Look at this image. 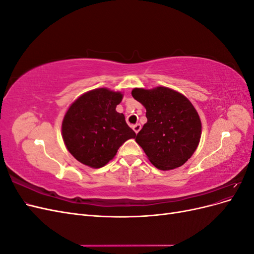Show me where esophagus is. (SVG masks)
Wrapping results in <instances>:
<instances>
[{
	"label": "esophagus",
	"mask_w": 254,
	"mask_h": 254,
	"mask_svg": "<svg viewBox=\"0 0 254 254\" xmlns=\"http://www.w3.org/2000/svg\"><path fill=\"white\" fill-rule=\"evenodd\" d=\"M141 128H142V127H141V124H135V125H133V126H132V129L134 130V132H135V133L139 132L140 130H141Z\"/></svg>",
	"instance_id": "34e87169"
}]
</instances>
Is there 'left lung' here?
Listing matches in <instances>:
<instances>
[{
  "label": "left lung",
  "mask_w": 254,
  "mask_h": 254,
  "mask_svg": "<svg viewBox=\"0 0 254 254\" xmlns=\"http://www.w3.org/2000/svg\"><path fill=\"white\" fill-rule=\"evenodd\" d=\"M131 94L145 107L147 118L135 142L159 170L182 166L200 142L201 121L195 107L178 91L166 87L134 88Z\"/></svg>",
  "instance_id": "1"
}]
</instances>
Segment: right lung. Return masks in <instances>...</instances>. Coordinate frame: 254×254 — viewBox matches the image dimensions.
<instances>
[{
	"mask_svg": "<svg viewBox=\"0 0 254 254\" xmlns=\"http://www.w3.org/2000/svg\"><path fill=\"white\" fill-rule=\"evenodd\" d=\"M122 92L98 88L86 92L68 107L61 125L66 149L80 163L92 168L105 166L135 132L115 108Z\"/></svg>",
	"mask_w": 254,
	"mask_h": 254,
	"instance_id": "add662e5",
	"label": "right lung"
}]
</instances>
